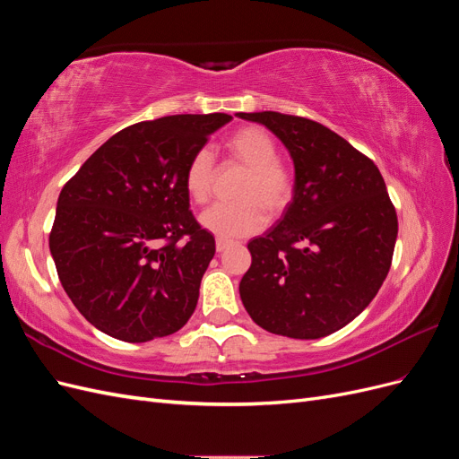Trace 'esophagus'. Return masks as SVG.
<instances>
[{
    "mask_svg": "<svg viewBox=\"0 0 459 459\" xmlns=\"http://www.w3.org/2000/svg\"><path fill=\"white\" fill-rule=\"evenodd\" d=\"M228 247H230V241H228V239H221V238H218V239H216V251H218V253L226 251Z\"/></svg>",
    "mask_w": 459,
    "mask_h": 459,
    "instance_id": "obj_1",
    "label": "esophagus"
}]
</instances>
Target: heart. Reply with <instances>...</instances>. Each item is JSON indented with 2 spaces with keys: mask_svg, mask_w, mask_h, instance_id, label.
<instances>
[{
  "mask_svg": "<svg viewBox=\"0 0 459 459\" xmlns=\"http://www.w3.org/2000/svg\"><path fill=\"white\" fill-rule=\"evenodd\" d=\"M228 159L248 169V176L238 189V203H220L201 214V226L221 239L245 238L266 226V212L280 216L293 199V172L277 159L280 149L273 137L258 126L233 132L226 142ZM216 160L211 149L193 152L184 184L187 195L204 204L212 195L216 182Z\"/></svg>",
  "mask_w": 459,
  "mask_h": 459,
  "instance_id": "1",
  "label": "heart"
}]
</instances>
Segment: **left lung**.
Masks as SVG:
<instances>
[{
  "label": "left lung",
  "mask_w": 459,
  "mask_h": 459,
  "mask_svg": "<svg viewBox=\"0 0 459 459\" xmlns=\"http://www.w3.org/2000/svg\"><path fill=\"white\" fill-rule=\"evenodd\" d=\"M238 117L273 132L295 164L281 220L247 245L243 307L275 335H331L364 312L391 270L398 218L385 179L324 124L273 110Z\"/></svg>",
  "instance_id": "1"
}]
</instances>
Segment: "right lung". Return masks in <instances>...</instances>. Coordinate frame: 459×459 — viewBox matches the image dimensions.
Segmentation results:
<instances>
[{"mask_svg":"<svg viewBox=\"0 0 459 459\" xmlns=\"http://www.w3.org/2000/svg\"><path fill=\"white\" fill-rule=\"evenodd\" d=\"M230 115H174L132 124L65 184L49 233L59 280L107 335L147 342L182 329L216 243L189 211L193 152Z\"/></svg>","mask_w":459,"mask_h":459,"instance_id":"add662e5","label":"right lung"}]
</instances>
